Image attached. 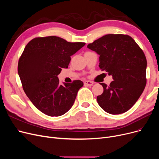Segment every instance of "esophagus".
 <instances>
[{"mask_svg":"<svg viewBox=\"0 0 159 159\" xmlns=\"http://www.w3.org/2000/svg\"><path fill=\"white\" fill-rule=\"evenodd\" d=\"M84 84L86 86H92L93 84V82H91V81H89V80H86Z\"/></svg>","mask_w":159,"mask_h":159,"instance_id":"esophagus-1","label":"esophagus"}]
</instances>
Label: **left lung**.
I'll return each mask as SVG.
<instances>
[{
	"mask_svg": "<svg viewBox=\"0 0 159 159\" xmlns=\"http://www.w3.org/2000/svg\"><path fill=\"white\" fill-rule=\"evenodd\" d=\"M99 55V68L111 75L97 102L107 113L118 115L128 111L143 93L146 84L147 61L143 50L130 36L108 34L89 44Z\"/></svg>",
	"mask_w": 159,
	"mask_h": 159,
	"instance_id": "left-lung-1",
	"label": "left lung"
}]
</instances>
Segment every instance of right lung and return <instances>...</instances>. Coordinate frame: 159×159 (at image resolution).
<instances>
[{
    "label": "right lung",
    "mask_w": 159,
    "mask_h": 159,
    "mask_svg": "<svg viewBox=\"0 0 159 159\" xmlns=\"http://www.w3.org/2000/svg\"><path fill=\"white\" fill-rule=\"evenodd\" d=\"M86 44L70 43L56 36L37 37L25 47L18 63L23 89L39 110L50 116L68 112L73 105L82 81L61 84L57 75L68 68L71 56Z\"/></svg>",
    "instance_id": "obj_1"
}]
</instances>
